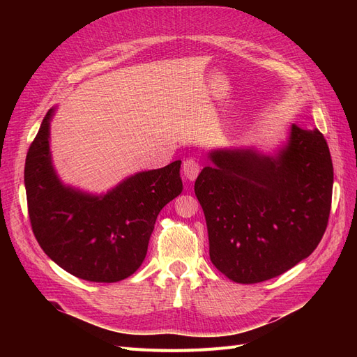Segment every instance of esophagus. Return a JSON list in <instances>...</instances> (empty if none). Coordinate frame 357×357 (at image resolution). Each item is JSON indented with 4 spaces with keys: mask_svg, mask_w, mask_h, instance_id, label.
Returning a JSON list of instances; mask_svg holds the SVG:
<instances>
[{
    "mask_svg": "<svg viewBox=\"0 0 357 357\" xmlns=\"http://www.w3.org/2000/svg\"><path fill=\"white\" fill-rule=\"evenodd\" d=\"M199 171H201V165L198 160L190 158V159H186L185 162H183V174H185V177L188 180H190V181L195 180L199 174Z\"/></svg>",
    "mask_w": 357,
    "mask_h": 357,
    "instance_id": "esophagus-1",
    "label": "esophagus"
}]
</instances>
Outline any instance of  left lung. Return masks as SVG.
<instances>
[{"label": "left lung", "mask_w": 357, "mask_h": 357, "mask_svg": "<svg viewBox=\"0 0 357 357\" xmlns=\"http://www.w3.org/2000/svg\"><path fill=\"white\" fill-rule=\"evenodd\" d=\"M195 181L210 259L232 282L261 283L316 250L326 231L333 167L317 129L291 125L275 156L213 150Z\"/></svg>", "instance_id": "8db88e82"}]
</instances>
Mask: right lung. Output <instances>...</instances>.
<instances>
[{
	"instance_id": "1",
	"label": "right lung",
	"mask_w": 357,
	"mask_h": 357,
	"mask_svg": "<svg viewBox=\"0 0 357 357\" xmlns=\"http://www.w3.org/2000/svg\"><path fill=\"white\" fill-rule=\"evenodd\" d=\"M52 114L43 119L25 160L32 232L43 252L74 277L121 282L142 266L159 211L181 193V160L138 172L101 197L71 189L52 165Z\"/></svg>"
}]
</instances>
